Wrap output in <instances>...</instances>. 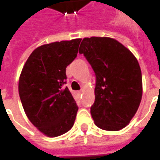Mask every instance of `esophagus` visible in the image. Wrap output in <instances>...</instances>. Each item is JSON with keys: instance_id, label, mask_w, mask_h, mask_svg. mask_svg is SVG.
Returning <instances> with one entry per match:
<instances>
[{"instance_id": "34e87169", "label": "esophagus", "mask_w": 160, "mask_h": 160, "mask_svg": "<svg viewBox=\"0 0 160 160\" xmlns=\"http://www.w3.org/2000/svg\"><path fill=\"white\" fill-rule=\"evenodd\" d=\"M77 93H78V95H80V94H82V91H79V92H78Z\"/></svg>"}]
</instances>
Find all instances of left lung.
Masks as SVG:
<instances>
[{
	"label": "left lung",
	"instance_id": "left-lung-1",
	"mask_svg": "<svg viewBox=\"0 0 160 160\" xmlns=\"http://www.w3.org/2000/svg\"><path fill=\"white\" fill-rule=\"evenodd\" d=\"M83 54L96 75L95 101L91 114L98 127L120 130L136 113L142 97L139 62L130 50L111 38H85Z\"/></svg>",
	"mask_w": 160,
	"mask_h": 160
}]
</instances>
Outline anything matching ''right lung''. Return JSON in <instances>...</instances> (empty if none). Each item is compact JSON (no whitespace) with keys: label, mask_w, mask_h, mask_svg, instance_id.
Wrapping results in <instances>:
<instances>
[{"label":"right lung","mask_w":160,"mask_h":160,"mask_svg":"<svg viewBox=\"0 0 160 160\" xmlns=\"http://www.w3.org/2000/svg\"><path fill=\"white\" fill-rule=\"evenodd\" d=\"M80 38L44 44L30 55L19 77L24 111L35 127L49 137L71 129L78 106L66 84V68L76 58Z\"/></svg>","instance_id":"add662e5"}]
</instances>
